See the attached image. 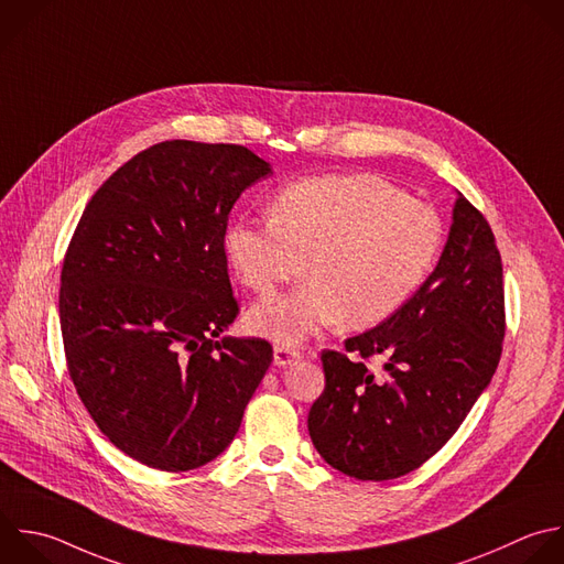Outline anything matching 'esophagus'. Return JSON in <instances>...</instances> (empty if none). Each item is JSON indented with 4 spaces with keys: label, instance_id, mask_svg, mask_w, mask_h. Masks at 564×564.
<instances>
[{
    "label": "esophagus",
    "instance_id": "1",
    "mask_svg": "<svg viewBox=\"0 0 564 564\" xmlns=\"http://www.w3.org/2000/svg\"><path fill=\"white\" fill-rule=\"evenodd\" d=\"M302 357V352L297 348H291V346H284V344H278L273 348V364L275 366H289L293 361H297Z\"/></svg>",
    "mask_w": 564,
    "mask_h": 564
}]
</instances>
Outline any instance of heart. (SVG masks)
<instances>
[{
  "label": "heart",
  "mask_w": 564,
  "mask_h": 564,
  "mask_svg": "<svg viewBox=\"0 0 564 564\" xmlns=\"http://www.w3.org/2000/svg\"><path fill=\"white\" fill-rule=\"evenodd\" d=\"M445 240L441 216L375 174H326L284 187L269 220H236L225 251L260 297L304 275L311 282L249 313V328L300 344L339 319L368 328L421 289Z\"/></svg>",
  "instance_id": "obj_1"
}]
</instances>
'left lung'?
Returning a JSON list of instances; mask_svg holds the SVG:
<instances>
[{
	"label": "left lung",
	"mask_w": 564,
	"mask_h": 564,
	"mask_svg": "<svg viewBox=\"0 0 564 564\" xmlns=\"http://www.w3.org/2000/svg\"><path fill=\"white\" fill-rule=\"evenodd\" d=\"M505 337L502 262L491 227L458 194L436 269L379 326L322 350L308 412L319 456L359 480H390L434 456L491 381ZM386 356L384 370L367 368Z\"/></svg>",
	"instance_id": "obj_1"
}]
</instances>
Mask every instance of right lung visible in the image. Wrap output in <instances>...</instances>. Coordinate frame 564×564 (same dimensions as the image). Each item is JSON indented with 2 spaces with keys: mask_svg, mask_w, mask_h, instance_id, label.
Listing matches in <instances>:
<instances>
[{
  "mask_svg": "<svg viewBox=\"0 0 564 564\" xmlns=\"http://www.w3.org/2000/svg\"><path fill=\"white\" fill-rule=\"evenodd\" d=\"M269 174L242 145L156 143L97 189L68 245L70 379L110 443L148 467L187 471L225 452L273 361L267 339L220 337L240 313L229 212Z\"/></svg>",
  "mask_w": 564,
  "mask_h": 564,
  "instance_id": "1",
  "label": "right lung"
}]
</instances>
